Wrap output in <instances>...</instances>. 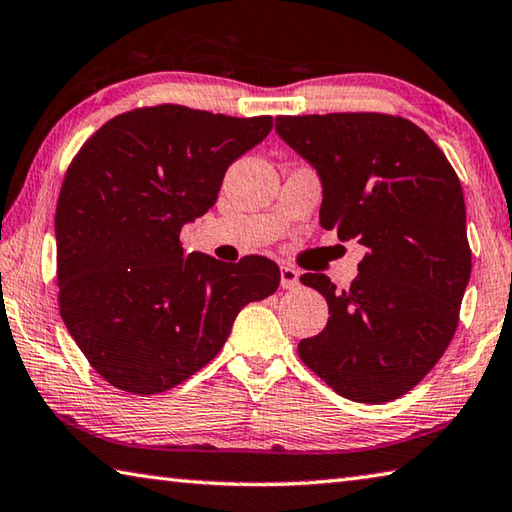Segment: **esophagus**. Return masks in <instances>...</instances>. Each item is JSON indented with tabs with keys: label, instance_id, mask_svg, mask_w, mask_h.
Masks as SVG:
<instances>
[{
	"label": "esophagus",
	"instance_id": "34e87169",
	"mask_svg": "<svg viewBox=\"0 0 512 512\" xmlns=\"http://www.w3.org/2000/svg\"><path fill=\"white\" fill-rule=\"evenodd\" d=\"M280 282H282V288H288V291H291V288H297L300 286V271L291 264H284L280 268Z\"/></svg>",
	"mask_w": 512,
	"mask_h": 512
}]
</instances>
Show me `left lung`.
<instances>
[{
  "label": "left lung",
  "mask_w": 512,
  "mask_h": 512,
  "mask_svg": "<svg viewBox=\"0 0 512 512\" xmlns=\"http://www.w3.org/2000/svg\"><path fill=\"white\" fill-rule=\"evenodd\" d=\"M275 129L320 174L322 228L367 248L349 288L322 273L300 277L324 295L329 322L297 353L340 396L394 401L421 383L457 331L472 271L459 176L401 116H277Z\"/></svg>",
  "instance_id": "1"
}]
</instances>
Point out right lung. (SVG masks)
Returning <instances> with one entry per match:
<instances>
[{
	"label": "right lung",
	"instance_id": "right-lung-1",
	"mask_svg": "<svg viewBox=\"0 0 512 512\" xmlns=\"http://www.w3.org/2000/svg\"><path fill=\"white\" fill-rule=\"evenodd\" d=\"M271 116L183 105L125 111L73 156L55 208L60 315L111 387L161 394L217 356L237 313L280 286L262 255L190 253L181 228L215 206L232 161Z\"/></svg>",
	"mask_w": 512,
	"mask_h": 512
}]
</instances>
